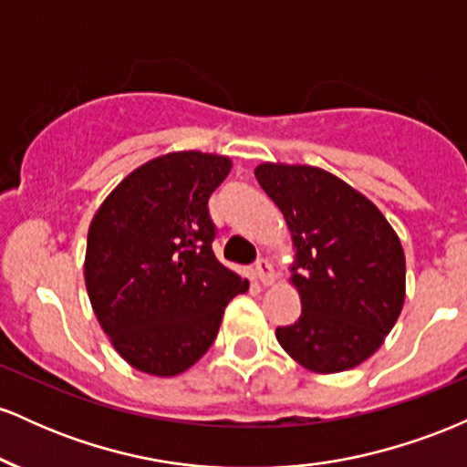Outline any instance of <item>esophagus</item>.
<instances>
[{
  "instance_id": "obj_1",
  "label": "esophagus",
  "mask_w": 467,
  "mask_h": 467,
  "mask_svg": "<svg viewBox=\"0 0 467 467\" xmlns=\"http://www.w3.org/2000/svg\"><path fill=\"white\" fill-rule=\"evenodd\" d=\"M254 275H256V278H259L261 283H264V285H272V283L276 281L275 267H272V264H270V261H267V259H259V261H256Z\"/></svg>"
}]
</instances>
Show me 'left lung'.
Listing matches in <instances>:
<instances>
[{
  "mask_svg": "<svg viewBox=\"0 0 467 467\" xmlns=\"http://www.w3.org/2000/svg\"><path fill=\"white\" fill-rule=\"evenodd\" d=\"M261 189L292 233V285L303 312L276 340L301 367L340 373L382 347L406 296L400 237L371 200L318 166L264 162Z\"/></svg>",
  "mask_w": 467,
  "mask_h": 467,
  "instance_id": "left-lung-1",
  "label": "left lung"
}]
</instances>
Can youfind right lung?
Returning a JSON list of instances; mask_svg holds the SVG:
<instances>
[{
	"label": "right lung",
	"instance_id": "add662e5",
	"mask_svg": "<svg viewBox=\"0 0 467 467\" xmlns=\"http://www.w3.org/2000/svg\"><path fill=\"white\" fill-rule=\"evenodd\" d=\"M226 155L175 151L131 171L89 223L85 287L114 349L138 371L173 378L211 349L248 281L217 261L208 197Z\"/></svg>",
	"mask_w": 467,
	"mask_h": 467
}]
</instances>
